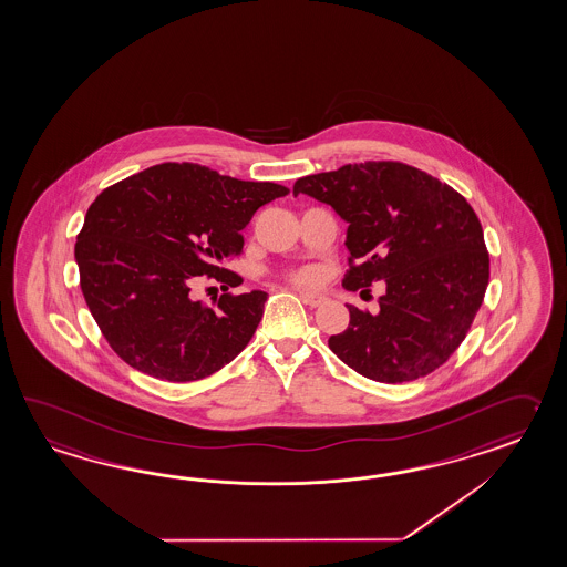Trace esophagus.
Listing matches in <instances>:
<instances>
[{
	"mask_svg": "<svg viewBox=\"0 0 567 567\" xmlns=\"http://www.w3.org/2000/svg\"><path fill=\"white\" fill-rule=\"evenodd\" d=\"M299 297L303 299L305 303L311 305V307H318V305L326 301V295L319 292V290H299Z\"/></svg>",
	"mask_w": 567,
	"mask_h": 567,
	"instance_id": "1",
	"label": "esophagus"
}]
</instances>
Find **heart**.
<instances>
[{"mask_svg": "<svg viewBox=\"0 0 567 567\" xmlns=\"http://www.w3.org/2000/svg\"><path fill=\"white\" fill-rule=\"evenodd\" d=\"M295 278H297L299 282H313V280H316V272H311V270H303V272H299Z\"/></svg>", "mask_w": 567, "mask_h": 567, "instance_id": "heart-1", "label": "heart"}]
</instances>
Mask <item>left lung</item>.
<instances>
[{
  "instance_id": "1",
  "label": "left lung",
  "mask_w": 567,
  "mask_h": 567,
  "mask_svg": "<svg viewBox=\"0 0 567 567\" xmlns=\"http://www.w3.org/2000/svg\"><path fill=\"white\" fill-rule=\"evenodd\" d=\"M292 194L326 203L348 223L344 289L385 280L379 313L348 305L333 354L381 383L436 371L465 340L484 301L489 256L482 223L449 184L398 162L348 164L305 176Z\"/></svg>"
}]
</instances>
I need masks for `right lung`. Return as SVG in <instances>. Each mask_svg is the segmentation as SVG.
<instances>
[{
  "label": "right lung",
  "instance_id": "add662e5",
  "mask_svg": "<svg viewBox=\"0 0 567 567\" xmlns=\"http://www.w3.org/2000/svg\"><path fill=\"white\" fill-rule=\"evenodd\" d=\"M289 194L275 182L237 181L198 164H162L97 194L85 213L75 262L85 303L112 350L169 383L217 373L248 346L266 292L190 299L194 277L227 287L223 268L244 248L258 208Z\"/></svg>",
  "mask_w": 567,
  "mask_h": 567
}]
</instances>
